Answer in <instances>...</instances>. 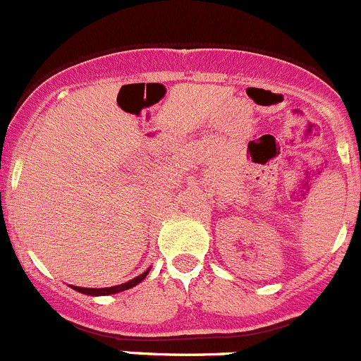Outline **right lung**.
Instances as JSON below:
<instances>
[{"instance_id": "obj_1", "label": "right lung", "mask_w": 361, "mask_h": 361, "mask_svg": "<svg viewBox=\"0 0 361 361\" xmlns=\"http://www.w3.org/2000/svg\"><path fill=\"white\" fill-rule=\"evenodd\" d=\"M149 270H151V267H149L147 270H145L144 274H140L138 277H135V279L128 281V283L124 284H117V286H110V288H80V286H70L71 290L78 291V293H84V295H89V297H105V295H116L119 293V291H124V290H130V288L137 286V284H140L142 281L145 279V276L149 274Z\"/></svg>"}]
</instances>
